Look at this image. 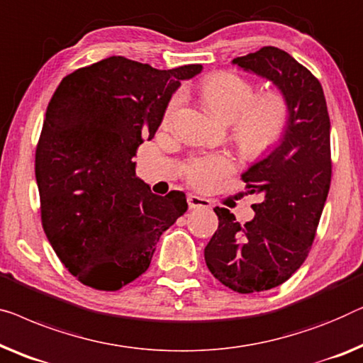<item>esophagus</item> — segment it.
<instances>
[{"label":"esophagus","mask_w":363,"mask_h":363,"mask_svg":"<svg viewBox=\"0 0 363 363\" xmlns=\"http://www.w3.org/2000/svg\"><path fill=\"white\" fill-rule=\"evenodd\" d=\"M188 206L190 209H199V208H211V201L206 198H201V196H196V194H190L188 196Z\"/></svg>","instance_id":"esophagus-1"}]
</instances>
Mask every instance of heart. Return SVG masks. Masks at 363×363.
Listing matches in <instances>:
<instances>
[{"label":"heart","instance_id":"heart-1","mask_svg":"<svg viewBox=\"0 0 363 363\" xmlns=\"http://www.w3.org/2000/svg\"><path fill=\"white\" fill-rule=\"evenodd\" d=\"M254 83L230 72H220L203 82L201 94L214 116L233 124L235 145L249 157H262L275 149L285 135L290 121V104L285 94L267 90L255 94ZM183 101L177 93L165 108L164 124L169 125ZM233 172V162L220 154L193 157L183 167L186 180L199 190H208Z\"/></svg>","mask_w":363,"mask_h":363}]
</instances>
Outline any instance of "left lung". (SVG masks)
<instances>
[{
  "label": "left lung",
  "instance_id": "obj_1",
  "mask_svg": "<svg viewBox=\"0 0 363 363\" xmlns=\"http://www.w3.org/2000/svg\"><path fill=\"white\" fill-rule=\"evenodd\" d=\"M273 82L290 104L285 135L264 160L242 175L262 196L255 216L240 225L225 208H214L218 230L204 249L209 272L238 293H255L286 281L306 260L330 186V121L321 83L277 47L233 60Z\"/></svg>",
  "mask_w": 363,
  "mask_h": 363
}]
</instances>
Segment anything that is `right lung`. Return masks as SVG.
Here are the masks:
<instances>
[{
	"instance_id": "obj_1",
	"label": "right lung",
	"mask_w": 363,
	"mask_h": 363,
	"mask_svg": "<svg viewBox=\"0 0 363 363\" xmlns=\"http://www.w3.org/2000/svg\"><path fill=\"white\" fill-rule=\"evenodd\" d=\"M201 65L157 70L109 57L67 75L47 106L35 149L42 228L83 285L116 291L149 269L160 235L188 209L135 177V157L172 94Z\"/></svg>"
}]
</instances>
